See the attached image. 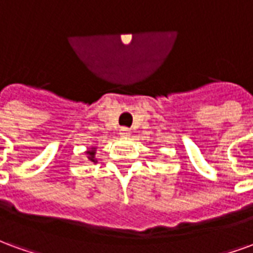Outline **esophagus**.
Instances as JSON below:
<instances>
[{"mask_svg": "<svg viewBox=\"0 0 253 253\" xmlns=\"http://www.w3.org/2000/svg\"><path fill=\"white\" fill-rule=\"evenodd\" d=\"M130 134H131V131H130L128 128H126V127H122L121 130H119V137L122 138L130 137Z\"/></svg>", "mask_w": 253, "mask_h": 253, "instance_id": "1", "label": "esophagus"}]
</instances>
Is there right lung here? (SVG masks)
I'll return each instance as SVG.
<instances>
[{"label": "right lung", "instance_id": "1", "mask_svg": "<svg viewBox=\"0 0 253 253\" xmlns=\"http://www.w3.org/2000/svg\"><path fill=\"white\" fill-rule=\"evenodd\" d=\"M96 150H97V148H94V146H92V148H89L85 150V154H86V159H88V161L93 163V164L97 163V160H96Z\"/></svg>", "mask_w": 253, "mask_h": 253}]
</instances>
